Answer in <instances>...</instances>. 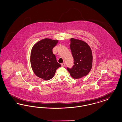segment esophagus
<instances>
[{"instance_id":"obj_1","label":"esophagus","mask_w":122,"mask_h":122,"mask_svg":"<svg viewBox=\"0 0 122 122\" xmlns=\"http://www.w3.org/2000/svg\"><path fill=\"white\" fill-rule=\"evenodd\" d=\"M65 63H62L61 64V66H62V67H64L65 66Z\"/></svg>"}]
</instances>
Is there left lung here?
I'll list each match as a JSON object with an SVG mask.
<instances>
[{"label": "left lung", "mask_w": 122, "mask_h": 122, "mask_svg": "<svg viewBox=\"0 0 122 122\" xmlns=\"http://www.w3.org/2000/svg\"><path fill=\"white\" fill-rule=\"evenodd\" d=\"M70 48L74 59V64L67 68L70 76L78 79L86 76L92 66V54L91 47L84 41L71 38Z\"/></svg>", "instance_id": "1"}]
</instances>
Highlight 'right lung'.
Instances as JSON below:
<instances>
[{
    "mask_svg": "<svg viewBox=\"0 0 122 122\" xmlns=\"http://www.w3.org/2000/svg\"><path fill=\"white\" fill-rule=\"evenodd\" d=\"M58 42V40L45 38L36 43L31 49L30 59L32 69L36 76L43 80L51 79L61 66L52 52L53 48Z\"/></svg>",
    "mask_w": 122,
    "mask_h": 122,
    "instance_id": "obj_1",
    "label": "right lung"
}]
</instances>
